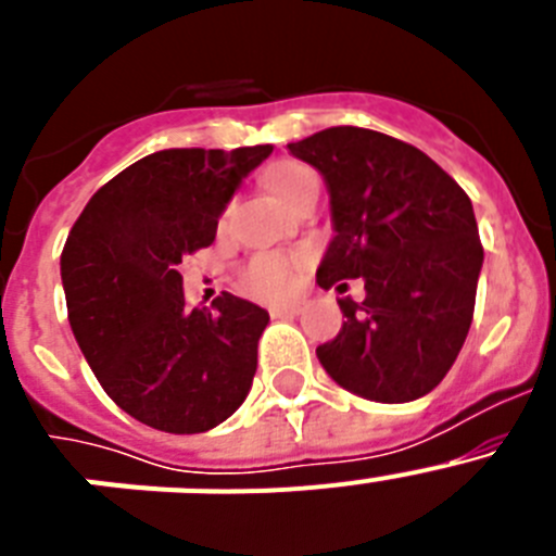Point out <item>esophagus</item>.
Masks as SVG:
<instances>
[{"instance_id":"34e87169","label":"esophagus","mask_w":556,"mask_h":556,"mask_svg":"<svg viewBox=\"0 0 556 556\" xmlns=\"http://www.w3.org/2000/svg\"><path fill=\"white\" fill-rule=\"evenodd\" d=\"M269 314H273V317H298V314H301V306H298V303H292V306H273Z\"/></svg>"}]
</instances>
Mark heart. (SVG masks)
I'll return each instance as SVG.
<instances>
[{"mask_svg": "<svg viewBox=\"0 0 556 556\" xmlns=\"http://www.w3.org/2000/svg\"><path fill=\"white\" fill-rule=\"evenodd\" d=\"M308 186H317V175L308 166L294 164V161H283L267 175L269 194L281 205L298 198ZM298 267H301V262L294 255L262 253L242 269V283L250 294L262 298V301H281L294 289Z\"/></svg>", "mask_w": 556, "mask_h": 556, "instance_id": "heart-1", "label": "heart"}]
</instances>
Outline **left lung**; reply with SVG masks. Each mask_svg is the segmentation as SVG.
<instances>
[{"instance_id":"8db88e82","label":"left lung","mask_w":556,"mask_h":556,"mask_svg":"<svg viewBox=\"0 0 556 556\" xmlns=\"http://www.w3.org/2000/svg\"><path fill=\"white\" fill-rule=\"evenodd\" d=\"M320 172L333 239L317 283L342 298V331L317 348L328 376L353 395L406 404L434 390L470 331L484 250L462 186L417 147L365 127H328L289 144Z\"/></svg>"}]
</instances>
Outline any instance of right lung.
Masks as SVG:
<instances>
[{
	"instance_id": "obj_1",
	"label": "right lung",
	"mask_w": 556,
	"mask_h": 556,
	"mask_svg": "<svg viewBox=\"0 0 556 556\" xmlns=\"http://www.w3.org/2000/svg\"><path fill=\"white\" fill-rule=\"evenodd\" d=\"M269 152H152L108 180L68 230V326L102 390L144 426L200 434L248 397L269 314L228 292L189 312L178 264L214 242L225 205Z\"/></svg>"
}]
</instances>
